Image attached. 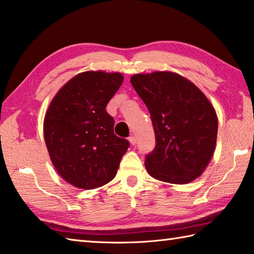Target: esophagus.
Masks as SVG:
<instances>
[{"label":"esophagus","instance_id":"obj_1","mask_svg":"<svg viewBox=\"0 0 254 254\" xmlns=\"http://www.w3.org/2000/svg\"><path fill=\"white\" fill-rule=\"evenodd\" d=\"M128 141H130V143H131V144L132 145H135L136 144V137L134 136V135H131L130 137H128Z\"/></svg>","mask_w":254,"mask_h":254}]
</instances>
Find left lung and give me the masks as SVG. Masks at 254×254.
I'll return each mask as SVG.
<instances>
[{"mask_svg":"<svg viewBox=\"0 0 254 254\" xmlns=\"http://www.w3.org/2000/svg\"><path fill=\"white\" fill-rule=\"evenodd\" d=\"M134 87L149 110L155 146L145 168L160 181L184 184L200 177L214 153L218 118L205 95L172 72L135 74Z\"/></svg>","mask_w":254,"mask_h":254,"instance_id":"left-lung-1","label":"left lung"}]
</instances>
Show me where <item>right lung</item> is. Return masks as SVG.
<instances>
[{"instance_id":"right-lung-1","label":"right lung","mask_w":254,"mask_h":254,"mask_svg":"<svg viewBox=\"0 0 254 254\" xmlns=\"http://www.w3.org/2000/svg\"><path fill=\"white\" fill-rule=\"evenodd\" d=\"M123 82L120 73L89 71L60 90L44 119V139L59 174L72 186L95 189L115 177L130 146L114 134L107 105Z\"/></svg>"}]
</instances>
